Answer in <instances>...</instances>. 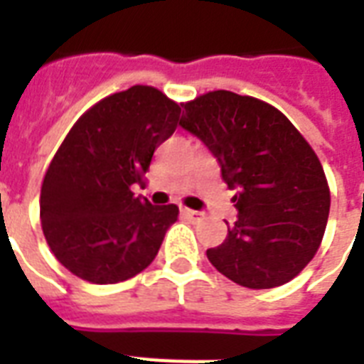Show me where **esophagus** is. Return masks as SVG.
Here are the masks:
<instances>
[{"instance_id": "1", "label": "esophagus", "mask_w": 364, "mask_h": 364, "mask_svg": "<svg viewBox=\"0 0 364 364\" xmlns=\"http://www.w3.org/2000/svg\"><path fill=\"white\" fill-rule=\"evenodd\" d=\"M181 213H183V215H185V217H187L188 221H193V223L200 221V219H204V213H202V211L188 210V208H183Z\"/></svg>"}]
</instances>
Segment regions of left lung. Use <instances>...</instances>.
<instances>
[{"mask_svg": "<svg viewBox=\"0 0 364 364\" xmlns=\"http://www.w3.org/2000/svg\"><path fill=\"white\" fill-rule=\"evenodd\" d=\"M183 105L179 124L205 143L238 191V219L208 249L210 262L242 287L291 282L317 253L331 210L316 151L282 111L253 96L213 90Z\"/></svg>", "mask_w": 364, "mask_h": 364, "instance_id": "8db88e82", "label": "left lung"}]
</instances>
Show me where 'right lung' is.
<instances>
[{"label":"right lung","instance_id":"1","mask_svg":"<svg viewBox=\"0 0 364 364\" xmlns=\"http://www.w3.org/2000/svg\"><path fill=\"white\" fill-rule=\"evenodd\" d=\"M179 115L181 105L159 88L136 85L100 100L71 126L43 177L39 213L48 247L73 276L109 285L154 260L179 208L149 204L132 185H143Z\"/></svg>","mask_w":364,"mask_h":364}]
</instances>
